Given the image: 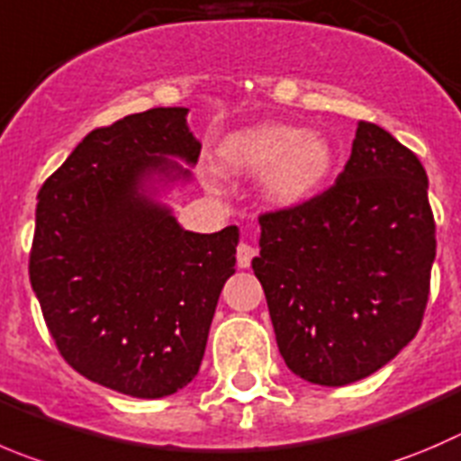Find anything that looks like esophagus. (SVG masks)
Returning <instances> with one entry per match:
<instances>
[{
    "label": "esophagus",
    "instance_id": "1",
    "mask_svg": "<svg viewBox=\"0 0 461 461\" xmlns=\"http://www.w3.org/2000/svg\"><path fill=\"white\" fill-rule=\"evenodd\" d=\"M256 249L251 247V244H247V242H242L238 247V267L240 269H249V267H251V260L253 258H256Z\"/></svg>",
    "mask_w": 461,
    "mask_h": 461
}]
</instances>
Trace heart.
Masks as SVG:
<instances>
[{
    "label": "heart",
    "instance_id": "1",
    "mask_svg": "<svg viewBox=\"0 0 461 461\" xmlns=\"http://www.w3.org/2000/svg\"><path fill=\"white\" fill-rule=\"evenodd\" d=\"M217 158L223 172L262 176L267 201L280 208L312 201L335 169V151L326 135L287 124L235 131L219 144Z\"/></svg>",
    "mask_w": 461,
    "mask_h": 461
}]
</instances>
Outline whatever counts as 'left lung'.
Segmentation results:
<instances>
[{
  "mask_svg": "<svg viewBox=\"0 0 461 461\" xmlns=\"http://www.w3.org/2000/svg\"><path fill=\"white\" fill-rule=\"evenodd\" d=\"M435 253L423 165L392 133L357 122L330 190L260 217L251 265L289 371L344 387L392 362L420 328Z\"/></svg>",
  "mask_w": 461,
  "mask_h": 461,
  "instance_id": "obj_1",
  "label": "left lung"
}]
</instances>
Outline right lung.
<instances>
[{
	"label": "right lung",
	"mask_w": 461,
	"mask_h": 461,
	"mask_svg": "<svg viewBox=\"0 0 461 461\" xmlns=\"http://www.w3.org/2000/svg\"><path fill=\"white\" fill-rule=\"evenodd\" d=\"M187 113L151 108L92 131L38 194L29 278L47 328L74 371L133 398L194 380L235 274L238 226L192 233L162 201L199 160Z\"/></svg>",
	"instance_id": "obj_1"
}]
</instances>
